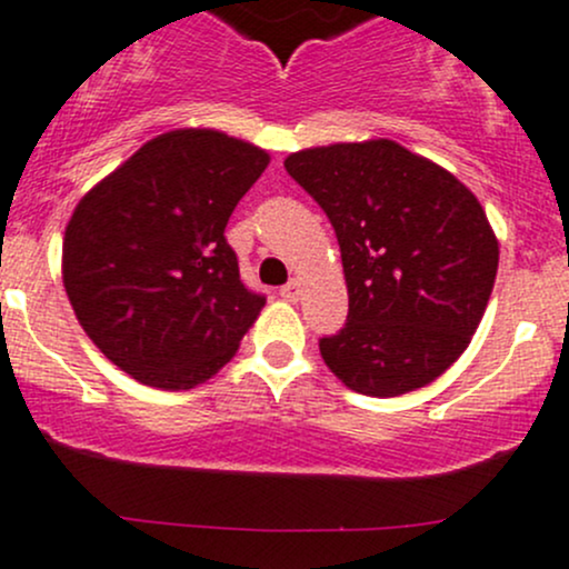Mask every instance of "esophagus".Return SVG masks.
Listing matches in <instances>:
<instances>
[{
	"label": "esophagus",
	"instance_id": "obj_1",
	"mask_svg": "<svg viewBox=\"0 0 569 569\" xmlns=\"http://www.w3.org/2000/svg\"><path fill=\"white\" fill-rule=\"evenodd\" d=\"M300 295H302L300 280H289V283H286V286H280V297H283V300L297 302V300H300Z\"/></svg>",
	"mask_w": 569,
	"mask_h": 569
}]
</instances>
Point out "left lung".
<instances>
[{
    "label": "left lung",
    "mask_w": 569,
    "mask_h": 569,
    "mask_svg": "<svg viewBox=\"0 0 569 569\" xmlns=\"http://www.w3.org/2000/svg\"><path fill=\"white\" fill-rule=\"evenodd\" d=\"M286 171L330 218L349 316L319 349L355 392L395 398L463 355L490 300L499 242L450 171L379 139L302 149Z\"/></svg>",
    "instance_id": "8db88e82"
}]
</instances>
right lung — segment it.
<instances>
[{"label":"right lung","mask_w":569,"mask_h":569,"mask_svg":"<svg viewBox=\"0 0 569 569\" xmlns=\"http://www.w3.org/2000/svg\"><path fill=\"white\" fill-rule=\"evenodd\" d=\"M267 163L264 149L218 130H174L143 143L76 207L64 291L92 343L141 385L207 381L264 308L223 231Z\"/></svg>","instance_id":"1"}]
</instances>
